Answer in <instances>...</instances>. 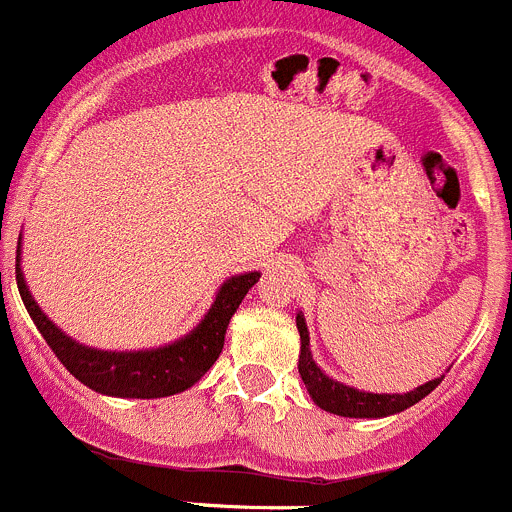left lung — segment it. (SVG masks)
<instances>
[{"mask_svg": "<svg viewBox=\"0 0 512 512\" xmlns=\"http://www.w3.org/2000/svg\"><path fill=\"white\" fill-rule=\"evenodd\" d=\"M297 330L299 340H302V348H299V375H302L304 386H307L309 398H312L320 409L330 411V414L348 416V419H383V416L401 414V411H406L409 406L419 403L424 396H429L444 378L442 375V378L426 381L424 386L406 393L360 391V388L345 386V383L330 378L320 365L314 363L312 350H309L307 320H304L302 312H297Z\"/></svg>", "mask_w": 512, "mask_h": 512, "instance_id": "1", "label": "left lung"}]
</instances>
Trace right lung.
<instances>
[{
  "label": "right lung",
  "mask_w": 512,
  "mask_h": 512,
  "mask_svg": "<svg viewBox=\"0 0 512 512\" xmlns=\"http://www.w3.org/2000/svg\"><path fill=\"white\" fill-rule=\"evenodd\" d=\"M22 248H17V289L32 322L45 337L60 363L91 391L114 398H164L187 391L203 378L223 350L225 330L248 289L259 281V271L228 276L215 292L203 320L185 337L159 348L98 350L65 335L32 297L22 274Z\"/></svg>",
  "instance_id": "obj_1"
}]
</instances>
